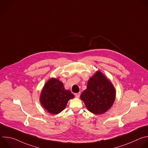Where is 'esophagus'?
<instances>
[{
	"instance_id": "1",
	"label": "esophagus",
	"mask_w": 148,
	"mask_h": 148,
	"mask_svg": "<svg viewBox=\"0 0 148 148\" xmlns=\"http://www.w3.org/2000/svg\"><path fill=\"white\" fill-rule=\"evenodd\" d=\"M75 97H77V98H79V96H80V92L75 93Z\"/></svg>"
}]
</instances>
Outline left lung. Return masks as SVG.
<instances>
[{
    "mask_svg": "<svg viewBox=\"0 0 148 148\" xmlns=\"http://www.w3.org/2000/svg\"><path fill=\"white\" fill-rule=\"evenodd\" d=\"M115 98L116 90L112 83L99 70L89 79L87 89L80 95L87 110L95 115L110 110Z\"/></svg>",
    "mask_w": 148,
    "mask_h": 148,
    "instance_id": "8db88e82",
    "label": "left lung"
}]
</instances>
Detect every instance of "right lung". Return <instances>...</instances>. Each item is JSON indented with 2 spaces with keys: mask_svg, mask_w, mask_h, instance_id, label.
<instances>
[{
  "mask_svg": "<svg viewBox=\"0 0 148 148\" xmlns=\"http://www.w3.org/2000/svg\"><path fill=\"white\" fill-rule=\"evenodd\" d=\"M74 97L70 90H66L59 79H49L41 90L40 101L43 107L50 114L60 113L66 107L68 101Z\"/></svg>",
  "mask_w": 148,
  "mask_h": 148,
  "instance_id": "add662e5",
  "label": "right lung"
}]
</instances>
